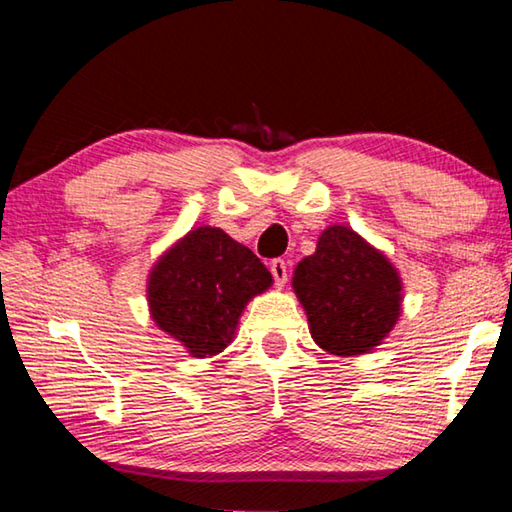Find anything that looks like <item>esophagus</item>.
Listing matches in <instances>:
<instances>
[{
  "mask_svg": "<svg viewBox=\"0 0 512 512\" xmlns=\"http://www.w3.org/2000/svg\"><path fill=\"white\" fill-rule=\"evenodd\" d=\"M271 273H273L275 287L282 289L284 284H287V262H284V259H273V262H271Z\"/></svg>",
  "mask_w": 512,
  "mask_h": 512,
  "instance_id": "34e87169",
  "label": "esophagus"
}]
</instances>
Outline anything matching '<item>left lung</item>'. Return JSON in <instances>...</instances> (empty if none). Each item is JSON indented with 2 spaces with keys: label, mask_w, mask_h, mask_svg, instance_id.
<instances>
[{
  "label": "left lung",
  "mask_w": 512,
  "mask_h": 512,
  "mask_svg": "<svg viewBox=\"0 0 512 512\" xmlns=\"http://www.w3.org/2000/svg\"><path fill=\"white\" fill-rule=\"evenodd\" d=\"M291 287L307 314L311 339L336 357L372 352L402 316L400 271L343 223L320 232L316 253L298 262Z\"/></svg>",
  "instance_id": "1"
}]
</instances>
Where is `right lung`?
Instances as JSON below:
<instances>
[{"mask_svg": "<svg viewBox=\"0 0 512 512\" xmlns=\"http://www.w3.org/2000/svg\"><path fill=\"white\" fill-rule=\"evenodd\" d=\"M273 275L255 253L212 225H198L155 259L146 277V302L155 327L205 359L223 352L255 296Z\"/></svg>", "mask_w": 512, "mask_h": 512, "instance_id": "add662e5", "label": "right lung"}]
</instances>
